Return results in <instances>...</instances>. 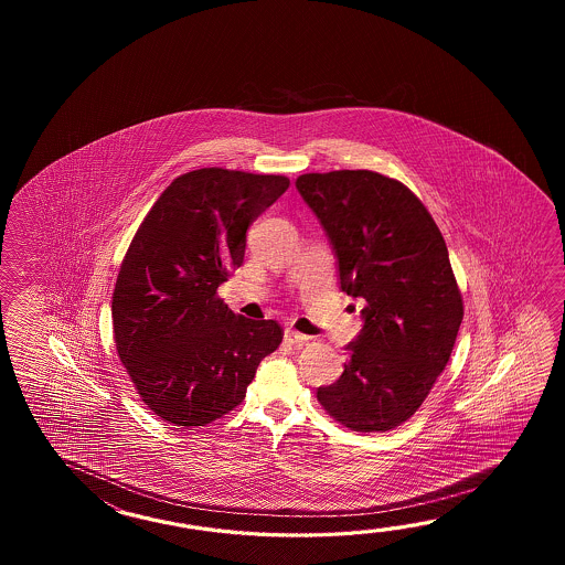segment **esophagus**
Here are the masks:
<instances>
[{
    "label": "esophagus",
    "instance_id": "esophagus-1",
    "mask_svg": "<svg viewBox=\"0 0 565 565\" xmlns=\"http://www.w3.org/2000/svg\"><path fill=\"white\" fill-rule=\"evenodd\" d=\"M285 341L290 343V345H305L309 341V337L302 335V333L295 331V329H287L285 331Z\"/></svg>",
    "mask_w": 565,
    "mask_h": 565
}]
</instances>
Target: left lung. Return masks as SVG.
<instances>
[{
  "label": "left lung",
  "mask_w": 565,
  "mask_h": 565,
  "mask_svg": "<svg viewBox=\"0 0 565 565\" xmlns=\"http://www.w3.org/2000/svg\"><path fill=\"white\" fill-rule=\"evenodd\" d=\"M297 190L333 244L341 290L365 302L345 372L317 399L353 433H387L428 397L462 323L445 238L420 198L377 171L305 173Z\"/></svg>",
  "instance_id": "1"
}]
</instances>
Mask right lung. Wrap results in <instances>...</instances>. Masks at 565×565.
Returning <instances> with one entry per match:
<instances>
[{"instance_id":"right-lung-1","label":"right lung","mask_w":565,"mask_h":565,"mask_svg":"<svg viewBox=\"0 0 565 565\" xmlns=\"http://www.w3.org/2000/svg\"><path fill=\"white\" fill-rule=\"evenodd\" d=\"M288 178L236 169L183 173L157 198L120 263L113 333L145 406L173 426H205L241 406L282 327L228 309L217 287L244 263L246 230Z\"/></svg>"}]
</instances>
